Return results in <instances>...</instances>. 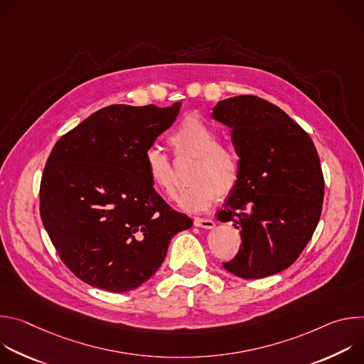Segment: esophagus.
<instances>
[{
	"instance_id": "1",
	"label": "esophagus",
	"mask_w": 364,
	"mask_h": 364,
	"mask_svg": "<svg viewBox=\"0 0 364 364\" xmlns=\"http://www.w3.org/2000/svg\"><path fill=\"white\" fill-rule=\"evenodd\" d=\"M194 226L201 228V229H213L216 226V223L210 219H194Z\"/></svg>"
}]
</instances>
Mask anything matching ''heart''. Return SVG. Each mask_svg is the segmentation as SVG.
<instances>
[{
	"label": "heart",
	"instance_id": "b5f03b06",
	"mask_svg": "<svg viewBox=\"0 0 364 364\" xmlns=\"http://www.w3.org/2000/svg\"><path fill=\"white\" fill-rule=\"evenodd\" d=\"M170 145L177 157H191L188 171L191 183L180 191L177 203L187 212H200L209 207L218 196H229L240 177V157L228 145L220 144L218 131L198 117H186L170 134ZM144 170L152 184L167 197H174L176 174L171 160L159 146L144 154Z\"/></svg>",
	"mask_w": 364,
	"mask_h": 364
}]
</instances>
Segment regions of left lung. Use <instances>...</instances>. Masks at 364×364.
Here are the masks:
<instances>
[{"instance_id":"left-lung-1","label":"left lung","mask_w":364,"mask_h":364,"mask_svg":"<svg viewBox=\"0 0 364 364\" xmlns=\"http://www.w3.org/2000/svg\"><path fill=\"white\" fill-rule=\"evenodd\" d=\"M212 118L232 129L240 157L236 188L218 220L240 229L225 269L259 279L291 267L318 225L324 177L313 139L281 108L253 95L220 100Z\"/></svg>"}]
</instances>
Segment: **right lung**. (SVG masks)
I'll return each instance as SVG.
<instances>
[{
    "mask_svg": "<svg viewBox=\"0 0 364 364\" xmlns=\"http://www.w3.org/2000/svg\"><path fill=\"white\" fill-rule=\"evenodd\" d=\"M181 102L111 105L65 134L40 183V216L65 265L83 282L127 292L161 267L193 220L154 190L144 154L176 121Z\"/></svg>",
    "mask_w": 364,
    "mask_h": 364,
    "instance_id": "right-lung-1",
    "label": "right lung"
}]
</instances>
